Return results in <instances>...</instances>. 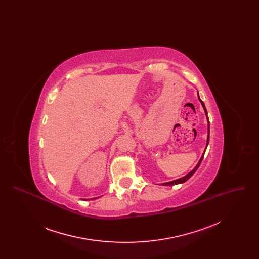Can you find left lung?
Segmentation results:
<instances>
[{
	"instance_id": "8db88e82",
	"label": "left lung",
	"mask_w": 259,
	"mask_h": 259,
	"mask_svg": "<svg viewBox=\"0 0 259 259\" xmlns=\"http://www.w3.org/2000/svg\"><path fill=\"white\" fill-rule=\"evenodd\" d=\"M198 98H199V96H198ZM200 100V102H201V104H202V106H203V108H204V110H205V113H206V115H207V118H208V113H207V110H206V108H205V105H204V103H203V101L201 100V99L199 98ZM208 122H209V118H208ZM208 128H209V133H208V140H207V146H208V144H209V122L208 124ZM205 151H206V149H205ZM204 154H205V152L203 153V155H202V157H201V159L200 161L198 162L197 165H196V167L191 171L190 172H188L186 176L185 177H183V178H181V179H179V180H176V181H172V182H170V183H164L163 185H178V184H183V183H185L186 182L194 172H196V170H197L198 168H199V166H200V164H201V162L203 160V157H204Z\"/></svg>"
}]
</instances>
